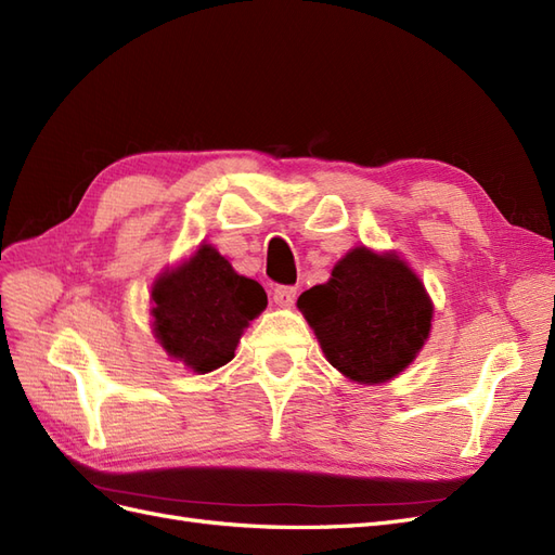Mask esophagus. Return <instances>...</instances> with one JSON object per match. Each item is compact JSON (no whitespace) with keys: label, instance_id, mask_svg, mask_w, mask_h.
I'll return each mask as SVG.
<instances>
[{"label":"esophagus","instance_id":"1","mask_svg":"<svg viewBox=\"0 0 555 555\" xmlns=\"http://www.w3.org/2000/svg\"><path fill=\"white\" fill-rule=\"evenodd\" d=\"M273 300H275L278 306H282V308L294 306L296 287H289V284H278V287L273 289Z\"/></svg>","mask_w":555,"mask_h":555}]
</instances>
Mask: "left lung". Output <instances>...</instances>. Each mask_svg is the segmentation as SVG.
<instances>
[{
  "instance_id": "left-lung-1",
  "label": "left lung",
  "mask_w": 555,
  "mask_h": 555,
  "mask_svg": "<svg viewBox=\"0 0 555 555\" xmlns=\"http://www.w3.org/2000/svg\"><path fill=\"white\" fill-rule=\"evenodd\" d=\"M326 359L363 384L396 377L424 347L433 306L424 284L396 255L357 247L331 280L298 296Z\"/></svg>"
}]
</instances>
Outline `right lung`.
<instances>
[{"mask_svg": "<svg viewBox=\"0 0 555 555\" xmlns=\"http://www.w3.org/2000/svg\"><path fill=\"white\" fill-rule=\"evenodd\" d=\"M153 300L162 347L194 373L217 371L236 357L243 328L268 304L261 284L238 275L210 245L164 273Z\"/></svg>", "mask_w": 555, "mask_h": 555, "instance_id": "obj_1", "label": "right lung"}]
</instances>
